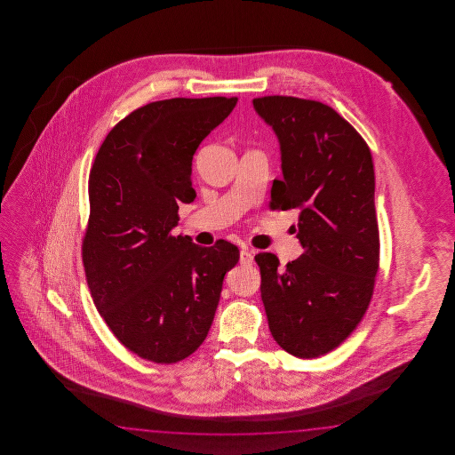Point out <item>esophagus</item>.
Wrapping results in <instances>:
<instances>
[{
    "label": "esophagus",
    "mask_w": 455,
    "mask_h": 455,
    "mask_svg": "<svg viewBox=\"0 0 455 455\" xmlns=\"http://www.w3.org/2000/svg\"><path fill=\"white\" fill-rule=\"evenodd\" d=\"M239 261H241V265H243V267H251V263H253V251H249V249H242Z\"/></svg>",
    "instance_id": "esophagus-1"
}]
</instances>
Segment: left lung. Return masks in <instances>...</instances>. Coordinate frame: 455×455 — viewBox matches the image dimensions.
<instances>
[{"mask_svg":"<svg viewBox=\"0 0 455 455\" xmlns=\"http://www.w3.org/2000/svg\"><path fill=\"white\" fill-rule=\"evenodd\" d=\"M278 138L281 180L271 208L299 210V259L280 268L255 255L275 341L292 356L319 358L358 327L379 268L374 164L366 141L331 107L298 97L251 100Z\"/></svg>","mask_w":455,"mask_h":455,"instance_id":"1","label":"left lung"}]
</instances>
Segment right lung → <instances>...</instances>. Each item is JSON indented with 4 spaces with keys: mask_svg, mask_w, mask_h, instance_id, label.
I'll return each instance as SVG.
<instances>
[{
    "mask_svg": "<svg viewBox=\"0 0 455 455\" xmlns=\"http://www.w3.org/2000/svg\"><path fill=\"white\" fill-rule=\"evenodd\" d=\"M235 97H175L136 108L99 148L89 175L83 242L87 284L100 317L140 358L171 364L204 343L224 275L239 261L228 241L174 237L179 204L195 200L192 161Z\"/></svg>",
    "mask_w": 455,
    "mask_h": 455,
    "instance_id": "right-lung-1",
    "label": "right lung"
}]
</instances>
